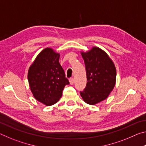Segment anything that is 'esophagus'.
Instances as JSON below:
<instances>
[{
  "instance_id": "obj_1",
  "label": "esophagus",
  "mask_w": 146,
  "mask_h": 146,
  "mask_svg": "<svg viewBox=\"0 0 146 146\" xmlns=\"http://www.w3.org/2000/svg\"><path fill=\"white\" fill-rule=\"evenodd\" d=\"M70 84H71V85H73L74 84V79L73 78H70Z\"/></svg>"
}]
</instances>
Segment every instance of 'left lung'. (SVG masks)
<instances>
[{
	"mask_svg": "<svg viewBox=\"0 0 146 146\" xmlns=\"http://www.w3.org/2000/svg\"><path fill=\"white\" fill-rule=\"evenodd\" d=\"M81 54L86 66L87 84L80 95L85 102L95 105L107 98L114 88L116 68L108 54L97 47Z\"/></svg>",
	"mask_w": 146,
	"mask_h": 146,
	"instance_id": "obj_1",
	"label": "left lung"
}]
</instances>
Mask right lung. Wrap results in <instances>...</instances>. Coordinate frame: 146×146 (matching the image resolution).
I'll list each match as a JSON object with an SVG mask.
<instances>
[{
    "label": "right lung",
    "instance_id": "obj_1",
    "mask_svg": "<svg viewBox=\"0 0 146 146\" xmlns=\"http://www.w3.org/2000/svg\"><path fill=\"white\" fill-rule=\"evenodd\" d=\"M59 58L60 54L47 48L38 54L28 70L29 85L33 97L46 106L57 102L65 86L70 84Z\"/></svg>",
    "mask_w": 146,
    "mask_h": 146
}]
</instances>
